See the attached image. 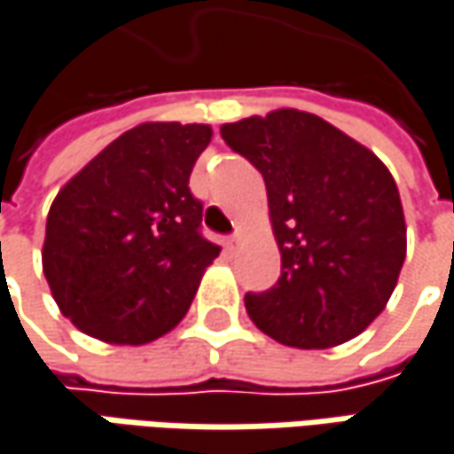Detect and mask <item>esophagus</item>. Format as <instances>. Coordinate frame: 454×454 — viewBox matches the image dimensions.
Instances as JSON below:
<instances>
[{
	"label": "esophagus",
	"mask_w": 454,
	"mask_h": 454,
	"mask_svg": "<svg viewBox=\"0 0 454 454\" xmlns=\"http://www.w3.org/2000/svg\"><path fill=\"white\" fill-rule=\"evenodd\" d=\"M223 247H226V252H239V247H241V236L239 233H233V236H226L223 239Z\"/></svg>",
	"instance_id": "1"
}]
</instances>
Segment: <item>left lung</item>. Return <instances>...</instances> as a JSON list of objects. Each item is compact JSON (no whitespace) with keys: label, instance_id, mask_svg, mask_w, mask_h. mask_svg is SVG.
<instances>
[{"label":"left lung","instance_id":"obj_1","mask_svg":"<svg viewBox=\"0 0 454 454\" xmlns=\"http://www.w3.org/2000/svg\"><path fill=\"white\" fill-rule=\"evenodd\" d=\"M221 136L264 176L282 254L278 285L244 298L256 329L298 349L364 332L406 259L401 195L386 164L301 110L226 122Z\"/></svg>","mask_w":454,"mask_h":454}]
</instances>
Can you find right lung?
Returning a JSON list of instances; mask_svg holds the SVG:
<instances>
[{
	"label": "right lung",
	"instance_id": "right-lung-1",
	"mask_svg": "<svg viewBox=\"0 0 454 454\" xmlns=\"http://www.w3.org/2000/svg\"><path fill=\"white\" fill-rule=\"evenodd\" d=\"M210 125L144 122L71 176L45 221L43 272L61 313L94 339L172 332L221 247L202 239L190 174Z\"/></svg>",
	"mask_w": 454,
	"mask_h": 454
}]
</instances>
